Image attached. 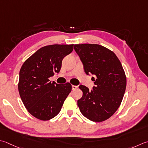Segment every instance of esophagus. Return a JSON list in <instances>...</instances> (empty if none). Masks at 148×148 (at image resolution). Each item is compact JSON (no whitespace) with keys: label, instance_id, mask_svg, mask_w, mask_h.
<instances>
[{"label":"esophagus","instance_id":"esophagus-1","mask_svg":"<svg viewBox=\"0 0 148 148\" xmlns=\"http://www.w3.org/2000/svg\"><path fill=\"white\" fill-rule=\"evenodd\" d=\"M78 88V86L76 85H72V90H76Z\"/></svg>","mask_w":148,"mask_h":148}]
</instances>
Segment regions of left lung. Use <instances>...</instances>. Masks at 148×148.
I'll list each match as a JSON object with an SVG mask.
<instances>
[{"mask_svg": "<svg viewBox=\"0 0 148 148\" xmlns=\"http://www.w3.org/2000/svg\"><path fill=\"white\" fill-rule=\"evenodd\" d=\"M74 50L85 73L96 76L92 90L84 85L79 86L83 96L77 100V105L89 120L102 122L114 115L121 105L126 86L125 72L114 52L102 45L76 44Z\"/></svg>", "mask_w": 148, "mask_h": 148, "instance_id": "left-lung-1", "label": "left lung"}]
</instances>
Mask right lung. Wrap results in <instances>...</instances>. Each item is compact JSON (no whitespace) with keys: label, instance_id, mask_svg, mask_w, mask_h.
<instances>
[{"label":"right lung","instance_id":"add662e5","mask_svg":"<svg viewBox=\"0 0 148 148\" xmlns=\"http://www.w3.org/2000/svg\"><path fill=\"white\" fill-rule=\"evenodd\" d=\"M74 45L54 44L38 49L20 69L18 85L20 96L30 114L48 121L59 114L72 90L69 83H51L49 78L58 73L63 58L72 53Z\"/></svg>","mask_w":148,"mask_h":148}]
</instances>
